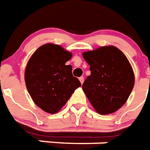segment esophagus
I'll return each mask as SVG.
<instances>
[{
	"mask_svg": "<svg viewBox=\"0 0 150 150\" xmlns=\"http://www.w3.org/2000/svg\"><path fill=\"white\" fill-rule=\"evenodd\" d=\"M79 81H80V83L83 84V82H84V78H83V76H81V77L79 78Z\"/></svg>",
	"mask_w": 150,
	"mask_h": 150,
	"instance_id": "1",
	"label": "esophagus"
}]
</instances>
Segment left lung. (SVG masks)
Instances as JSON below:
<instances>
[{
    "mask_svg": "<svg viewBox=\"0 0 150 150\" xmlns=\"http://www.w3.org/2000/svg\"><path fill=\"white\" fill-rule=\"evenodd\" d=\"M90 75L83 90L94 109L107 115L120 108L134 85V75L127 58L118 48L108 45L83 53Z\"/></svg>",
    "mask_w": 150,
    "mask_h": 150,
    "instance_id": "obj_1",
    "label": "left lung"
}]
</instances>
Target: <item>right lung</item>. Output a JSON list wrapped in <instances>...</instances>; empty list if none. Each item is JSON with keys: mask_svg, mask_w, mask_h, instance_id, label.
<instances>
[{"mask_svg": "<svg viewBox=\"0 0 150 150\" xmlns=\"http://www.w3.org/2000/svg\"><path fill=\"white\" fill-rule=\"evenodd\" d=\"M71 52L59 45L40 46L33 53L25 69L26 86L35 105L50 114L57 113L81 83L72 75L71 65L66 62Z\"/></svg>", "mask_w": 150, "mask_h": 150, "instance_id": "add662e5", "label": "right lung"}]
</instances>
